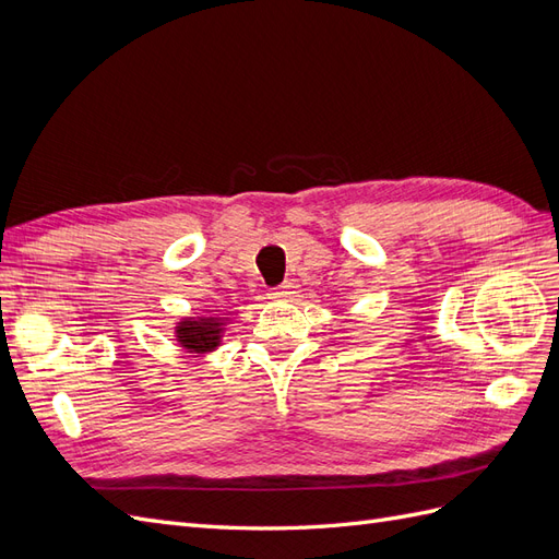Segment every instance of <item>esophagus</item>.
Instances as JSON below:
<instances>
[{"instance_id":"esophagus-1","label":"esophagus","mask_w":559,"mask_h":559,"mask_svg":"<svg viewBox=\"0 0 559 559\" xmlns=\"http://www.w3.org/2000/svg\"><path fill=\"white\" fill-rule=\"evenodd\" d=\"M292 294H294V284L292 282H284V284L277 286V289L270 292L267 296L273 298V300H286V298H292Z\"/></svg>"}]
</instances>
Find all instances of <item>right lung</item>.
<instances>
[{
    "instance_id": "1",
    "label": "right lung",
    "mask_w": 559,
    "mask_h": 559,
    "mask_svg": "<svg viewBox=\"0 0 559 559\" xmlns=\"http://www.w3.org/2000/svg\"><path fill=\"white\" fill-rule=\"evenodd\" d=\"M228 317H186L175 326V341L191 354H210L222 345Z\"/></svg>"
}]
</instances>
